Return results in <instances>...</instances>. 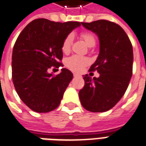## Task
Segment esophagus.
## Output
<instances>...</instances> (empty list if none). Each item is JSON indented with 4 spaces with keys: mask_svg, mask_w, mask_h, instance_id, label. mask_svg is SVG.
Here are the masks:
<instances>
[{
    "mask_svg": "<svg viewBox=\"0 0 146 146\" xmlns=\"http://www.w3.org/2000/svg\"><path fill=\"white\" fill-rule=\"evenodd\" d=\"M73 76H74V77H77V76H80V75L77 74V73H73Z\"/></svg>",
    "mask_w": 146,
    "mask_h": 146,
    "instance_id": "esophagus-1",
    "label": "esophagus"
}]
</instances>
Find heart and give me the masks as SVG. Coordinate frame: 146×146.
<instances>
[{
  "instance_id": "b5f03b06",
  "label": "heart",
  "mask_w": 146,
  "mask_h": 146,
  "mask_svg": "<svg viewBox=\"0 0 146 146\" xmlns=\"http://www.w3.org/2000/svg\"><path fill=\"white\" fill-rule=\"evenodd\" d=\"M80 38L83 39L84 42L89 46L92 47L96 43V37L91 32H81ZM73 36L72 34L66 35L64 38L62 44V50L64 53H69L71 50V46L73 44ZM89 63V60L87 58L81 57L78 55H73L66 59V66L68 69H70L74 72H81L84 69V67Z\"/></svg>"
}]
</instances>
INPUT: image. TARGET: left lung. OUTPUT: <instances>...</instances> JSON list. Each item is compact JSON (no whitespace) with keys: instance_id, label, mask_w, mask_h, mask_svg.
Wrapping results in <instances>:
<instances>
[{"instance_id":"obj_1","label":"left lung","mask_w":146,"mask_h":146,"mask_svg":"<svg viewBox=\"0 0 146 146\" xmlns=\"http://www.w3.org/2000/svg\"><path fill=\"white\" fill-rule=\"evenodd\" d=\"M100 39V54L89 72L100 76H84V86L79 92L81 104L91 112L111 109L123 97L133 73V47L128 35L119 24L106 20L81 23Z\"/></svg>"}]
</instances>
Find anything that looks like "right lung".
<instances>
[{"label":"right lung","instance_id":"right-lung-1","mask_svg":"<svg viewBox=\"0 0 146 146\" xmlns=\"http://www.w3.org/2000/svg\"><path fill=\"white\" fill-rule=\"evenodd\" d=\"M80 24L36 19L19 35L13 46L12 76L17 94L32 111L46 113L60 104L73 73L62 69L54 75L48 70L63 66V40Z\"/></svg>","mask_w":146,"mask_h":146}]
</instances>
